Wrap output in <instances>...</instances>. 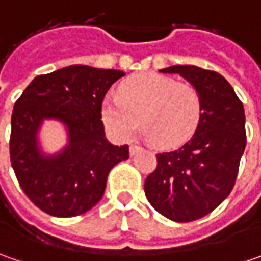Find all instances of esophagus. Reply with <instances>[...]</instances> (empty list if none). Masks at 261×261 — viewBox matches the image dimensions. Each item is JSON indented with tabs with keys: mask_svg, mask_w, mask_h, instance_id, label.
<instances>
[{
	"mask_svg": "<svg viewBox=\"0 0 261 261\" xmlns=\"http://www.w3.org/2000/svg\"><path fill=\"white\" fill-rule=\"evenodd\" d=\"M139 151H141V146H138V145L129 146V152H130V155H135V154H138Z\"/></svg>",
	"mask_w": 261,
	"mask_h": 261,
	"instance_id": "obj_1",
	"label": "esophagus"
}]
</instances>
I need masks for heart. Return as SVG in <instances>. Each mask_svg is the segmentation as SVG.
Here are the masks:
<instances>
[{
	"label": "heart",
	"mask_w": 261,
	"mask_h": 261,
	"mask_svg": "<svg viewBox=\"0 0 261 261\" xmlns=\"http://www.w3.org/2000/svg\"><path fill=\"white\" fill-rule=\"evenodd\" d=\"M101 116L120 141L130 139L141 125L155 145L171 148L193 135L202 117V98L195 87L173 76L142 74L123 83L120 95H106Z\"/></svg>",
	"instance_id": "1"
}]
</instances>
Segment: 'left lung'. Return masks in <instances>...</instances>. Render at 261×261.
Listing matches in <instances>:
<instances>
[{"label": "left lung", "instance_id": "obj_1", "mask_svg": "<svg viewBox=\"0 0 261 261\" xmlns=\"http://www.w3.org/2000/svg\"><path fill=\"white\" fill-rule=\"evenodd\" d=\"M161 72L180 74L195 87L202 98V117L185 145L156 154V168L144 189L156 212L175 222H190L211 214L236 185L246 149V113L234 88L215 71L174 65Z\"/></svg>", "mask_w": 261, "mask_h": 261}]
</instances>
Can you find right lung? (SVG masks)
<instances>
[{"label": "right lung", "mask_w": 261, "mask_h": 261, "mask_svg": "<svg viewBox=\"0 0 261 261\" xmlns=\"http://www.w3.org/2000/svg\"><path fill=\"white\" fill-rule=\"evenodd\" d=\"M125 72L71 65L36 76L15 101L10 158L15 177L39 209L58 218L90 211L103 197L107 175L129 158V146L110 144L101 122L107 90ZM46 118L64 123L68 144L46 156L38 129Z\"/></svg>", "instance_id": "add662e5"}]
</instances>
